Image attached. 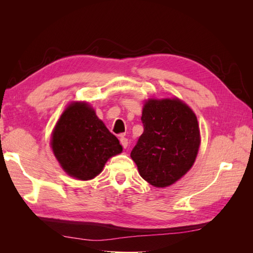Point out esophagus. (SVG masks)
<instances>
[{"label": "esophagus", "instance_id": "esophagus-1", "mask_svg": "<svg viewBox=\"0 0 253 253\" xmlns=\"http://www.w3.org/2000/svg\"><path fill=\"white\" fill-rule=\"evenodd\" d=\"M120 143H121L122 147H124L125 149H126L127 144H128V142H127V138H126V137H124V136H121V137H120Z\"/></svg>", "mask_w": 253, "mask_h": 253}]
</instances>
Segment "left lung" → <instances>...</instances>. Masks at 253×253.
Wrapping results in <instances>:
<instances>
[{
	"label": "left lung",
	"instance_id": "obj_1",
	"mask_svg": "<svg viewBox=\"0 0 253 253\" xmlns=\"http://www.w3.org/2000/svg\"><path fill=\"white\" fill-rule=\"evenodd\" d=\"M141 121L143 133L131 157L150 185L171 186L191 169L197 156L201 134L195 114L177 98L149 99Z\"/></svg>",
	"mask_w": 253,
	"mask_h": 253
}]
</instances>
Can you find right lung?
<instances>
[{
    "instance_id": "add662e5",
    "label": "right lung",
    "mask_w": 253,
    "mask_h": 253,
    "mask_svg": "<svg viewBox=\"0 0 253 253\" xmlns=\"http://www.w3.org/2000/svg\"><path fill=\"white\" fill-rule=\"evenodd\" d=\"M50 143L62 169L80 180L96 177L108 159L122 152L117 137L86 102L67 106L53 128Z\"/></svg>"
}]
</instances>
